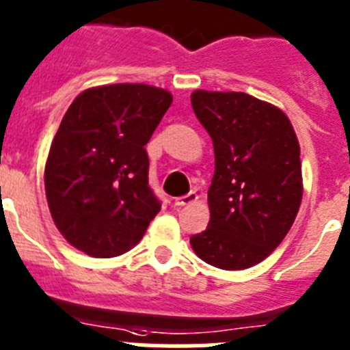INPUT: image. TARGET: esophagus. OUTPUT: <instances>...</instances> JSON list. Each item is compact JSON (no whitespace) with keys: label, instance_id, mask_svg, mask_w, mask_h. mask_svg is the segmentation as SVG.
<instances>
[{"label":"esophagus","instance_id":"obj_1","mask_svg":"<svg viewBox=\"0 0 350 350\" xmlns=\"http://www.w3.org/2000/svg\"><path fill=\"white\" fill-rule=\"evenodd\" d=\"M196 201H198L196 192H189V194H185V196L177 198V200H175V204H177V206H187V204L196 203Z\"/></svg>","mask_w":350,"mask_h":350}]
</instances>
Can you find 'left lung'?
Here are the masks:
<instances>
[{"label": "left lung", "mask_w": 350, "mask_h": 350, "mask_svg": "<svg viewBox=\"0 0 350 350\" xmlns=\"http://www.w3.org/2000/svg\"><path fill=\"white\" fill-rule=\"evenodd\" d=\"M191 104L215 150L210 222L191 246L213 267H253L280 246L302 203L297 133L280 107L243 92L196 90Z\"/></svg>", "instance_id": "obj_1"}]
</instances>
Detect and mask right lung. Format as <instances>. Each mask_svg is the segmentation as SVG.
<instances>
[{
	"instance_id": "obj_1",
	"label": "right lung",
	"mask_w": 350,
	"mask_h": 350,
	"mask_svg": "<svg viewBox=\"0 0 350 350\" xmlns=\"http://www.w3.org/2000/svg\"><path fill=\"white\" fill-rule=\"evenodd\" d=\"M168 90L144 83L86 88L51 140L44 192L57 229L95 258L126 253L161 210L144 149L172 105Z\"/></svg>"
}]
</instances>
